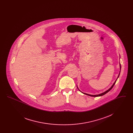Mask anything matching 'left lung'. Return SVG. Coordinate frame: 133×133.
<instances>
[{
    "mask_svg": "<svg viewBox=\"0 0 133 133\" xmlns=\"http://www.w3.org/2000/svg\"><path fill=\"white\" fill-rule=\"evenodd\" d=\"M120 71H121V66L120 63ZM120 73H119V75L118 76V78H117V79L118 78V77H119V75H120ZM117 79L116 80V81H115V82L114 83V84H113V85L111 86V87L108 90H107L106 91H105V92H103V93H102L101 94H98V95H90V94H87V93H83V94H85V95H88V96H92V97H99V96H103V95H105V94H106L107 93H108V92H109L112 88L113 87V86H114V85L115 84V83H116V81H117ZM78 88V87H77ZM80 91V90H79Z\"/></svg>",
    "mask_w": 133,
    "mask_h": 133,
    "instance_id": "left-lung-1",
    "label": "left lung"
}]
</instances>
